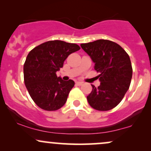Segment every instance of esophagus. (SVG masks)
I'll use <instances>...</instances> for the list:
<instances>
[{
  "mask_svg": "<svg viewBox=\"0 0 151 151\" xmlns=\"http://www.w3.org/2000/svg\"><path fill=\"white\" fill-rule=\"evenodd\" d=\"M76 84H77V85H78V86H81L83 84V82L82 81H77V82H76Z\"/></svg>",
  "mask_w": 151,
  "mask_h": 151,
  "instance_id": "34e87169",
  "label": "esophagus"
}]
</instances>
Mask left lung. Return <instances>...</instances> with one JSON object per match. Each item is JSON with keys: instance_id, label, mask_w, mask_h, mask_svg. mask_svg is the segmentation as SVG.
I'll return each instance as SVG.
<instances>
[{"instance_id": "obj_1", "label": "left lung", "mask_w": 151, "mask_h": 151, "mask_svg": "<svg viewBox=\"0 0 151 151\" xmlns=\"http://www.w3.org/2000/svg\"><path fill=\"white\" fill-rule=\"evenodd\" d=\"M81 47L100 74V85L97 88L91 85L87 101L96 110H111L120 103L129 89L133 70L129 55L117 43L107 40L84 43Z\"/></svg>"}]
</instances>
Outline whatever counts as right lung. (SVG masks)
Listing matches in <instances>:
<instances>
[{
	"mask_svg": "<svg viewBox=\"0 0 151 151\" xmlns=\"http://www.w3.org/2000/svg\"><path fill=\"white\" fill-rule=\"evenodd\" d=\"M79 49L77 44L52 40L37 46L27 55L23 67L24 81L40 108L56 111L65 105L74 81L62 80L56 72L67 57Z\"/></svg>",
	"mask_w": 151,
	"mask_h": 151,
	"instance_id": "add662e5",
	"label": "right lung"
}]
</instances>
